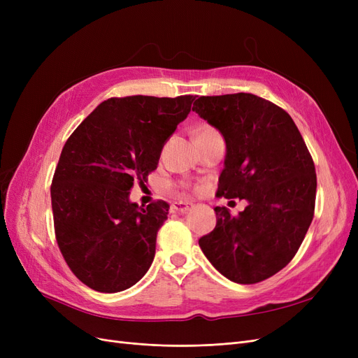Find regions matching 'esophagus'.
Segmentation results:
<instances>
[{
	"instance_id": "1",
	"label": "esophagus",
	"mask_w": 358,
	"mask_h": 358,
	"mask_svg": "<svg viewBox=\"0 0 358 358\" xmlns=\"http://www.w3.org/2000/svg\"><path fill=\"white\" fill-rule=\"evenodd\" d=\"M194 208V204L189 201H175L171 204V210L173 212H180V213H185L188 210H191Z\"/></svg>"
}]
</instances>
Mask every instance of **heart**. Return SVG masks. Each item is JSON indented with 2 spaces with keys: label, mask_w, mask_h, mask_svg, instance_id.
Here are the masks:
<instances>
[{
  "label": "heart",
  "mask_w": 358,
  "mask_h": 358,
  "mask_svg": "<svg viewBox=\"0 0 358 358\" xmlns=\"http://www.w3.org/2000/svg\"><path fill=\"white\" fill-rule=\"evenodd\" d=\"M203 129H208V127H206V128H203Z\"/></svg>",
  "instance_id": "obj_1"
}]
</instances>
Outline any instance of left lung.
I'll list each match as a JSON object with an SVG mask.
<instances>
[{
  "mask_svg": "<svg viewBox=\"0 0 358 358\" xmlns=\"http://www.w3.org/2000/svg\"><path fill=\"white\" fill-rule=\"evenodd\" d=\"M192 110L225 138L216 197L248 200L237 216L215 208V229L199 245L233 282H262L294 258L313 220V159L291 116L262 96H199Z\"/></svg>",
  "mask_w": 358,
  "mask_h": 358,
  "instance_id": "1",
  "label": "left lung"
}]
</instances>
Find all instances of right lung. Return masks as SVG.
I'll use <instances>...</instances> for the list:
<instances>
[{
	"label": "right lung",
	"instance_id": "add662e5",
	"mask_svg": "<svg viewBox=\"0 0 358 358\" xmlns=\"http://www.w3.org/2000/svg\"><path fill=\"white\" fill-rule=\"evenodd\" d=\"M196 96L109 99L74 129L50 185L59 251L79 280L117 292L145 276L169 203L140 208L128 200L134 182L157 170L161 150Z\"/></svg>",
	"mask_w": 358,
	"mask_h": 358
}]
</instances>
